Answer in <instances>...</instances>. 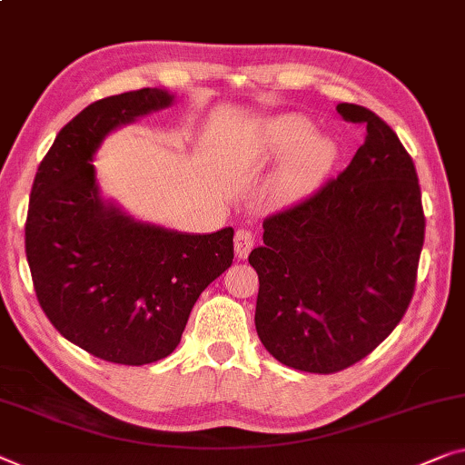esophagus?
<instances>
[{"label": "esophagus", "mask_w": 465, "mask_h": 465, "mask_svg": "<svg viewBox=\"0 0 465 465\" xmlns=\"http://www.w3.org/2000/svg\"><path fill=\"white\" fill-rule=\"evenodd\" d=\"M253 234L247 231V228H239L237 232H234V253H237L239 260H245L249 255V252L253 249Z\"/></svg>", "instance_id": "obj_1"}]
</instances>
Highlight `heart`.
<instances>
[{
    "label": "heart",
    "mask_w": 465,
    "mask_h": 465,
    "mask_svg": "<svg viewBox=\"0 0 465 465\" xmlns=\"http://www.w3.org/2000/svg\"><path fill=\"white\" fill-rule=\"evenodd\" d=\"M249 162L282 160L268 183V195L278 205L305 197L332 160L331 141L313 134V124L302 114H281L260 120L242 139Z\"/></svg>",
    "instance_id": "heart-1"
}]
</instances>
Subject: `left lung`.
Here are the masks:
<instances>
[{
    "mask_svg": "<svg viewBox=\"0 0 465 465\" xmlns=\"http://www.w3.org/2000/svg\"><path fill=\"white\" fill-rule=\"evenodd\" d=\"M337 110L366 128L363 145L312 197L263 220V245L249 253L257 337L313 374L353 366L399 324L426 226L416 166L392 128L361 105Z\"/></svg>",
    "mask_w": 465,
    "mask_h": 465,
    "instance_id": "obj_1",
    "label": "left lung"
}]
</instances>
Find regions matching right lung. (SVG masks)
Masks as SVG:
<instances>
[{
	"instance_id": "right-lung-1",
	"label": "right lung",
	"mask_w": 465,
	"mask_h": 465,
	"mask_svg": "<svg viewBox=\"0 0 465 465\" xmlns=\"http://www.w3.org/2000/svg\"><path fill=\"white\" fill-rule=\"evenodd\" d=\"M174 99L147 87L87 105L43 158L28 203L26 260L49 322L124 366L173 353L199 295L232 263L231 226L178 232L131 216L99 189L93 160L104 139Z\"/></svg>"
}]
</instances>
